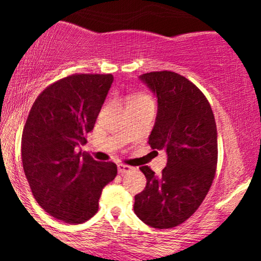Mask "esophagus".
Instances as JSON below:
<instances>
[{
  "label": "esophagus",
  "mask_w": 261,
  "mask_h": 261,
  "mask_svg": "<svg viewBox=\"0 0 261 261\" xmlns=\"http://www.w3.org/2000/svg\"><path fill=\"white\" fill-rule=\"evenodd\" d=\"M132 169H133V167L128 166V165H123V164H120V165L117 166V171H119L120 174L129 172V171H132Z\"/></svg>",
  "instance_id": "esophagus-1"
}]
</instances>
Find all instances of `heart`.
Listing matches in <instances>:
<instances>
[{"label":"heart","mask_w":261,"mask_h":261,"mask_svg":"<svg viewBox=\"0 0 261 261\" xmlns=\"http://www.w3.org/2000/svg\"><path fill=\"white\" fill-rule=\"evenodd\" d=\"M128 107H137V106H144V105H153V99L151 96L144 92H137V94L130 95L127 98Z\"/></svg>","instance_id":"b5f03b06"}]
</instances>
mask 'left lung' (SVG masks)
<instances>
[{"mask_svg":"<svg viewBox=\"0 0 261 261\" xmlns=\"http://www.w3.org/2000/svg\"><path fill=\"white\" fill-rule=\"evenodd\" d=\"M140 78L158 97L148 144L167 153V164L159 177L151 167H140L147 183L135 196L134 213L148 226L167 229L194 215L212 187L217 165L216 122L204 94L188 78L172 71Z\"/></svg>","mask_w":261,"mask_h":261,"instance_id":"obj_1","label":"left lung"}]
</instances>
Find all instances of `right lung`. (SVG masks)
Wrapping results in <instances>:
<instances>
[{"label": "right lung", "mask_w": 261, "mask_h": 261, "mask_svg": "<svg viewBox=\"0 0 261 261\" xmlns=\"http://www.w3.org/2000/svg\"><path fill=\"white\" fill-rule=\"evenodd\" d=\"M113 81L110 73L64 77L41 91L24 123L21 156L32 194L65 223L91 219L102 189L117 174L116 164L76 152L87 144Z\"/></svg>", "instance_id": "add662e5"}]
</instances>
